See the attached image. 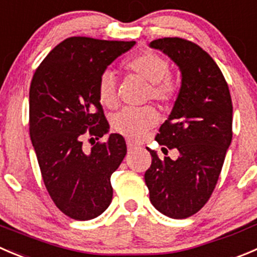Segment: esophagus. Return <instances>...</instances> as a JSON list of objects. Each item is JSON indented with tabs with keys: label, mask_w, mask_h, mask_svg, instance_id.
<instances>
[{
	"label": "esophagus",
	"mask_w": 257,
	"mask_h": 257,
	"mask_svg": "<svg viewBox=\"0 0 257 257\" xmlns=\"http://www.w3.org/2000/svg\"><path fill=\"white\" fill-rule=\"evenodd\" d=\"M126 147H128V151H133L137 148V144L133 143L132 141H126Z\"/></svg>",
	"instance_id": "esophagus-1"
}]
</instances>
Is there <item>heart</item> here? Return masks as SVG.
Wrapping results in <instances>:
<instances>
[{
    "instance_id": "obj_1",
    "label": "heart",
    "mask_w": 257,
    "mask_h": 257,
    "mask_svg": "<svg viewBox=\"0 0 257 257\" xmlns=\"http://www.w3.org/2000/svg\"><path fill=\"white\" fill-rule=\"evenodd\" d=\"M124 69L129 73L137 74L148 81L147 98L167 105L177 98L179 84L176 78L169 74V62L162 55L153 51H147L132 57L124 64ZM98 98L104 106L115 108L118 104L116 81L110 71H104L98 81ZM158 121V114L152 106L143 108H125L118 111L111 118V129L115 133L138 139L148 129Z\"/></svg>"
}]
</instances>
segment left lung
Here are the masks:
<instances>
[{"label": "left lung", "mask_w": 257, "mask_h": 257, "mask_svg": "<svg viewBox=\"0 0 257 257\" xmlns=\"http://www.w3.org/2000/svg\"><path fill=\"white\" fill-rule=\"evenodd\" d=\"M149 46L168 55L181 71L178 96L156 137L179 157L161 159L148 148L152 164L144 179L159 212L187 218L206 205L218 181L232 141V101L215 60L195 42L164 37Z\"/></svg>", "instance_id": "obj_1"}]
</instances>
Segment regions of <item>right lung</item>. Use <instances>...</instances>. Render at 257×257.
<instances>
[{
	"instance_id": "right-lung-1",
	"label": "right lung",
	"mask_w": 257,
	"mask_h": 257,
	"mask_svg": "<svg viewBox=\"0 0 257 257\" xmlns=\"http://www.w3.org/2000/svg\"><path fill=\"white\" fill-rule=\"evenodd\" d=\"M134 45L136 41L69 37L49 52L32 78V146L50 197L74 220L98 217L113 198L110 176L125 157V141L114 133L86 152L83 139L108 133L96 90L99 78Z\"/></svg>"
}]
</instances>
